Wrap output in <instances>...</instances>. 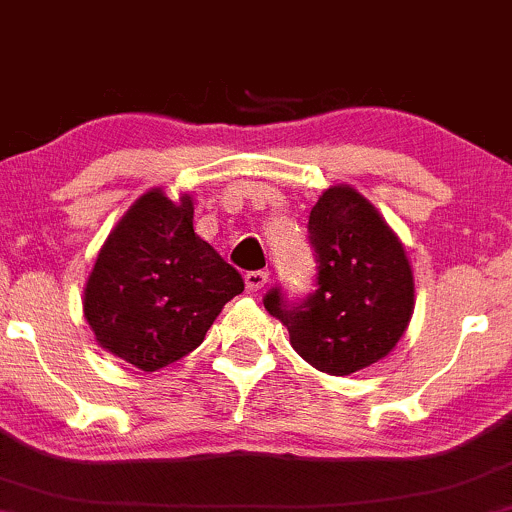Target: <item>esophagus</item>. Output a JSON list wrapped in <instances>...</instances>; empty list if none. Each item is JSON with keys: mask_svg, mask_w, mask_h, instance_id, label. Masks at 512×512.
<instances>
[{"mask_svg": "<svg viewBox=\"0 0 512 512\" xmlns=\"http://www.w3.org/2000/svg\"><path fill=\"white\" fill-rule=\"evenodd\" d=\"M267 279H269V272L257 269V272L245 274V286H248V291H262L264 284H267Z\"/></svg>", "mask_w": 512, "mask_h": 512, "instance_id": "34e87169", "label": "esophagus"}]
</instances>
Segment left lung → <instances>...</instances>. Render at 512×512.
Listing matches in <instances>:
<instances>
[{"label":"left lung","mask_w":512,"mask_h":512,"mask_svg":"<svg viewBox=\"0 0 512 512\" xmlns=\"http://www.w3.org/2000/svg\"><path fill=\"white\" fill-rule=\"evenodd\" d=\"M320 272L317 291L289 305L269 291L264 308L289 330L303 361L351 375L395 349L414 315V272L404 243L351 185L322 192L308 221Z\"/></svg>","instance_id":"obj_1"}]
</instances>
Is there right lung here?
Masks as SVG:
<instances>
[{"instance_id": "obj_1", "label": "right lung", "mask_w": 512, "mask_h": 512, "mask_svg": "<svg viewBox=\"0 0 512 512\" xmlns=\"http://www.w3.org/2000/svg\"><path fill=\"white\" fill-rule=\"evenodd\" d=\"M192 219V195L173 202L151 187L115 223L86 279L84 317L98 346L144 373L195 351L243 293L240 274Z\"/></svg>"}]
</instances>
